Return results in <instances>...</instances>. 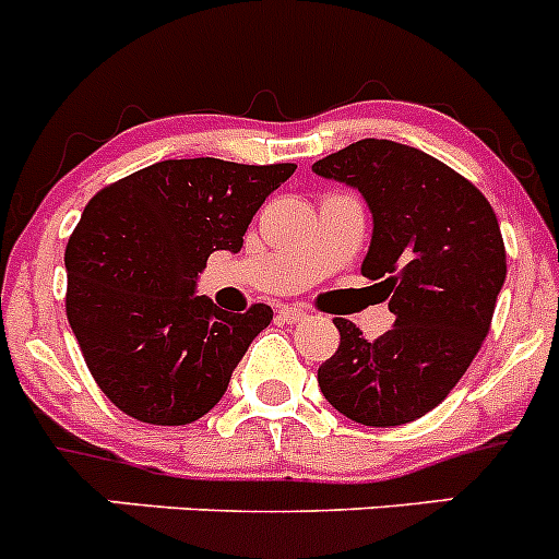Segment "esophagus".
<instances>
[{"instance_id": "esophagus-1", "label": "esophagus", "mask_w": 559, "mask_h": 559, "mask_svg": "<svg viewBox=\"0 0 559 559\" xmlns=\"http://www.w3.org/2000/svg\"><path fill=\"white\" fill-rule=\"evenodd\" d=\"M280 318H283L285 323H299L307 318V310H301V307H283V310H280Z\"/></svg>"}]
</instances>
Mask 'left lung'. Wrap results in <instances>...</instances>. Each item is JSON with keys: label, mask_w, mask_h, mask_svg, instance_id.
<instances>
[{"label": "left lung", "mask_w": 559, "mask_h": 559, "mask_svg": "<svg viewBox=\"0 0 559 559\" xmlns=\"http://www.w3.org/2000/svg\"><path fill=\"white\" fill-rule=\"evenodd\" d=\"M312 173L365 197L373 238L362 276L381 280L395 316L379 340L334 318L340 345L318 386L354 423H412L450 395L491 326L508 274L497 214L455 169L401 142L359 140Z\"/></svg>", "instance_id": "obj_1"}]
</instances>
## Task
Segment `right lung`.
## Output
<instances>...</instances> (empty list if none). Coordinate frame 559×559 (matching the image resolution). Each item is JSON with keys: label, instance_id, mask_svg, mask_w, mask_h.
Masks as SVG:
<instances>
[{"label": "right lung", "instance_id": "right-lung-1", "mask_svg": "<svg viewBox=\"0 0 559 559\" xmlns=\"http://www.w3.org/2000/svg\"><path fill=\"white\" fill-rule=\"evenodd\" d=\"M296 164L169 158L93 197L66 247V312L95 384L120 412L186 425L227 392L269 305L219 310L197 296L211 252L243 247Z\"/></svg>", "mask_w": 559, "mask_h": 559}]
</instances>
